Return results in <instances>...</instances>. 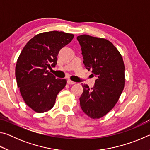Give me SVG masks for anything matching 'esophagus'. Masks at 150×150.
<instances>
[{
    "instance_id": "obj_1",
    "label": "esophagus",
    "mask_w": 150,
    "mask_h": 150,
    "mask_svg": "<svg viewBox=\"0 0 150 150\" xmlns=\"http://www.w3.org/2000/svg\"><path fill=\"white\" fill-rule=\"evenodd\" d=\"M67 83L69 85H73V84H75V83L74 82V81H72L70 79H68L67 80Z\"/></svg>"
}]
</instances>
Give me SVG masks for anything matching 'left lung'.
<instances>
[{
	"instance_id": "obj_1",
	"label": "left lung",
	"mask_w": 150,
	"mask_h": 150,
	"mask_svg": "<svg viewBox=\"0 0 150 150\" xmlns=\"http://www.w3.org/2000/svg\"><path fill=\"white\" fill-rule=\"evenodd\" d=\"M77 39L85 68L96 77L93 88L82 84L81 107L88 117L98 119L114 108L122 93L125 83L124 61L117 48L107 40L86 34L79 35Z\"/></svg>"
}]
</instances>
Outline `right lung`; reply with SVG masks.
Segmentation results:
<instances>
[{"mask_svg": "<svg viewBox=\"0 0 150 150\" xmlns=\"http://www.w3.org/2000/svg\"><path fill=\"white\" fill-rule=\"evenodd\" d=\"M74 35L51 31L35 35L28 42L18 58L15 75L25 103L38 113L50 110L57 94L65 87V79H56L47 69L57 64L59 50Z\"/></svg>", "mask_w": 150, "mask_h": 150, "instance_id": "add662e5", "label": "right lung"}]
</instances>
